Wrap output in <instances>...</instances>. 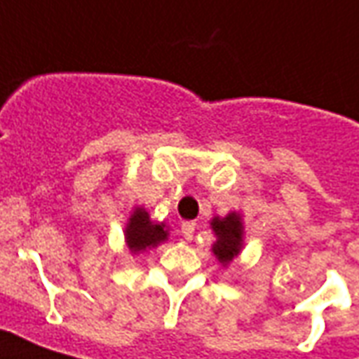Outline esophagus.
Masks as SVG:
<instances>
[{"label":"esophagus","mask_w":359,"mask_h":359,"mask_svg":"<svg viewBox=\"0 0 359 359\" xmlns=\"http://www.w3.org/2000/svg\"><path fill=\"white\" fill-rule=\"evenodd\" d=\"M193 233H195V222H184L182 224V236L189 241L193 240Z\"/></svg>","instance_id":"1"}]
</instances>
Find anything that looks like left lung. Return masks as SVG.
<instances>
[{
  "label": "left lung",
  "instance_id": "8db88e82",
  "mask_svg": "<svg viewBox=\"0 0 359 359\" xmlns=\"http://www.w3.org/2000/svg\"><path fill=\"white\" fill-rule=\"evenodd\" d=\"M210 228L216 236V241L212 243V253L216 259L222 263V266L230 265L233 257L240 255L243 248V222L238 212H228L224 218L215 216L210 220Z\"/></svg>",
  "mask_w": 359,
  "mask_h": 359
}]
</instances>
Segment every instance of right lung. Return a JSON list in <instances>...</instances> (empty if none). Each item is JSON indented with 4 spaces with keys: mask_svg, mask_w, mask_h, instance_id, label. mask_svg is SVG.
<instances>
[{
    "mask_svg": "<svg viewBox=\"0 0 359 359\" xmlns=\"http://www.w3.org/2000/svg\"><path fill=\"white\" fill-rule=\"evenodd\" d=\"M168 240V228L164 222H152L143 207H135L126 226V243L131 253H141L156 248Z\"/></svg>",
    "mask_w": 359,
    "mask_h": 359,
    "instance_id": "right-lung-1",
    "label": "right lung"
}]
</instances>
